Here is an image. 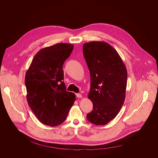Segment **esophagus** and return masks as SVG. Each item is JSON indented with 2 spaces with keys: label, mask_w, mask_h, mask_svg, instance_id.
Wrapping results in <instances>:
<instances>
[{
  "label": "esophagus",
  "mask_w": 158,
  "mask_h": 158,
  "mask_svg": "<svg viewBox=\"0 0 158 158\" xmlns=\"http://www.w3.org/2000/svg\"><path fill=\"white\" fill-rule=\"evenodd\" d=\"M76 96H77V97H78V98H81V97H82V95H81V94H76Z\"/></svg>",
  "instance_id": "34e87169"
}]
</instances>
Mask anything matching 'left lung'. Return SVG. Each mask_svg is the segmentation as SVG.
I'll return each mask as SVG.
<instances>
[{
	"label": "left lung",
	"instance_id": "obj_1",
	"mask_svg": "<svg viewBox=\"0 0 158 158\" xmlns=\"http://www.w3.org/2000/svg\"><path fill=\"white\" fill-rule=\"evenodd\" d=\"M83 52L90 72L88 98L93 103L87 119L94 125H105L117 116L124 103L127 68L116 50L107 43H85Z\"/></svg>",
	"mask_w": 158,
	"mask_h": 158
}]
</instances>
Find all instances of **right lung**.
<instances>
[{
	"label": "right lung",
	"instance_id": "right-lung-1",
	"mask_svg": "<svg viewBox=\"0 0 158 158\" xmlns=\"http://www.w3.org/2000/svg\"><path fill=\"white\" fill-rule=\"evenodd\" d=\"M73 45L58 43L41 49L26 72L25 84L29 106L42 123L55 127L62 123L76 99L66 90L63 66Z\"/></svg>",
	"mask_w": 158,
	"mask_h": 158
}]
</instances>
